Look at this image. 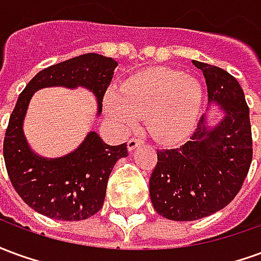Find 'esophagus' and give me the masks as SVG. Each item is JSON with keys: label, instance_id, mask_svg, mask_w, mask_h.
Masks as SVG:
<instances>
[{"label": "esophagus", "instance_id": "esophagus-1", "mask_svg": "<svg viewBox=\"0 0 261 261\" xmlns=\"http://www.w3.org/2000/svg\"><path fill=\"white\" fill-rule=\"evenodd\" d=\"M141 144H142L141 140L134 137V138H130V140H128V142H127V148H128V151L131 152V151H134L137 147H140Z\"/></svg>", "mask_w": 261, "mask_h": 261}]
</instances>
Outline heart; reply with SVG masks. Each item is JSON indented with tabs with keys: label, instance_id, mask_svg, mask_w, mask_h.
Returning <instances> with one entry per match:
<instances>
[{
	"label": "heart",
	"instance_id": "1",
	"mask_svg": "<svg viewBox=\"0 0 261 261\" xmlns=\"http://www.w3.org/2000/svg\"><path fill=\"white\" fill-rule=\"evenodd\" d=\"M202 102L200 82L170 68H148L103 97L105 113L127 130L145 117L148 133L159 142L177 144L196 127Z\"/></svg>",
	"mask_w": 261,
	"mask_h": 261
}]
</instances>
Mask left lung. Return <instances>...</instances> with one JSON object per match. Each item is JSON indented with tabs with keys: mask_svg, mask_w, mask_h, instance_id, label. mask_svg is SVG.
<instances>
[{
	"mask_svg": "<svg viewBox=\"0 0 261 261\" xmlns=\"http://www.w3.org/2000/svg\"><path fill=\"white\" fill-rule=\"evenodd\" d=\"M205 78L208 102L224 112L218 124L202 116L181 147L158 151L149 196L159 215L172 221L204 218L228 205L252 164V127L243 89L225 69L193 60Z\"/></svg>",
	"mask_w": 261,
	"mask_h": 261,
	"instance_id": "1",
	"label": "left lung"
}]
</instances>
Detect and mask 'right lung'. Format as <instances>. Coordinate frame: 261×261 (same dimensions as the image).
<instances>
[{
	"mask_svg": "<svg viewBox=\"0 0 261 261\" xmlns=\"http://www.w3.org/2000/svg\"><path fill=\"white\" fill-rule=\"evenodd\" d=\"M116 67L117 61L110 57L82 54L37 72L20 92L4 138V159L16 193L39 214L61 221H81L95 215L103 205L113 166L128 153L125 142L112 147L91 131L68 155L54 159L39 156L23 134V120L33 93L48 86H84L96 96L99 116Z\"/></svg>",
	"mask_w": 261,
	"mask_h": 261,
	"instance_id": "right-lung-1",
	"label": "right lung"
}]
</instances>
